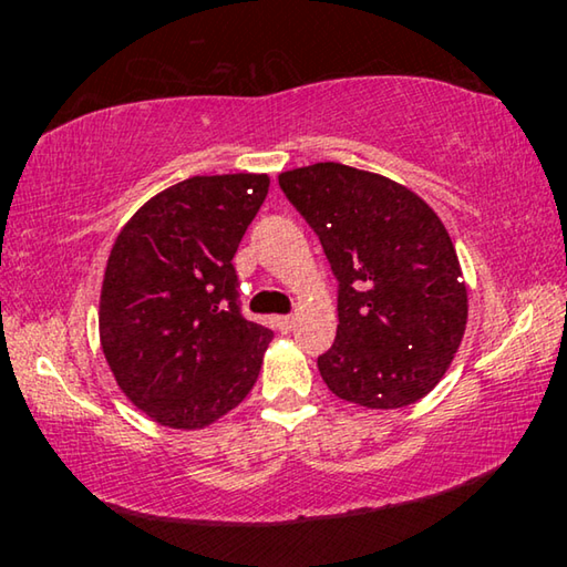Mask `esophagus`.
I'll return each instance as SVG.
<instances>
[{"mask_svg": "<svg viewBox=\"0 0 567 567\" xmlns=\"http://www.w3.org/2000/svg\"><path fill=\"white\" fill-rule=\"evenodd\" d=\"M272 324H275V330L290 332L295 328V318L292 315H280V318H272Z\"/></svg>", "mask_w": 567, "mask_h": 567, "instance_id": "34e87169", "label": "esophagus"}]
</instances>
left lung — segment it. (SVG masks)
Wrapping results in <instances>:
<instances>
[{
	"instance_id": "left-lung-1",
	"label": "left lung",
	"mask_w": 567,
	"mask_h": 567,
	"mask_svg": "<svg viewBox=\"0 0 567 567\" xmlns=\"http://www.w3.org/2000/svg\"><path fill=\"white\" fill-rule=\"evenodd\" d=\"M280 187L320 237L338 277V338L318 368L334 395L370 410L425 398L467 324V287L425 199L375 172L318 162Z\"/></svg>"
}]
</instances>
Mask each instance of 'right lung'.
<instances>
[{
    "label": "right lung",
    "instance_id": "1",
    "mask_svg": "<svg viewBox=\"0 0 567 567\" xmlns=\"http://www.w3.org/2000/svg\"><path fill=\"white\" fill-rule=\"evenodd\" d=\"M267 175L189 177L142 205L112 245L100 340L134 405L175 430L213 425L247 398L272 330L239 312L233 257Z\"/></svg>",
    "mask_w": 567,
    "mask_h": 567
}]
</instances>
